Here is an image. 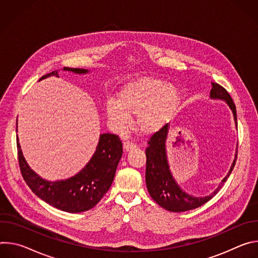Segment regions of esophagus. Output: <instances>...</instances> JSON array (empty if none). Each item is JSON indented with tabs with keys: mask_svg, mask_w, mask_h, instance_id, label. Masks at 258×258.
<instances>
[{
	"mask_svg": "<svg viewBox=\"0 0 258 258\" xmlns=\"http://www.w3.org/2000/svg\"><path fill=\"white\" fill-rule=\"evenodd\" d=\"M136 148H137V145L134 144V143H132V142H130V141L123 143V149H124V151H126V152L132 151V150H134V149H136Z\"/></svg>",
	"mask_w": 258,
	"mask_h": 258,
	"instance_id": "34e87169",
	"label": "esophagus"
}]
</instances>
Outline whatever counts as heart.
<instances>
[{
  "label": "heart",
  "instance_id": "heart-1",
  "mask_svg": "<svg viewBox=\"0 0 258 258\" xmlns=\"http://www.w3.org/2000/svg\"><path fill=\"white\" fill-rule=\"evenodd\" d=\"M180 105L176 87L160 79L144 77L123 85L116 101L109 100L105 113L117 132L128 128L136 116L138 130L144 135H154L167 125Z\"/></svg>",
  "mask_w": 258,
  "mask_h": 258
}]
</instances>
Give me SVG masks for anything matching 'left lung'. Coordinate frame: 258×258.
Here are the masks:
<instances>
[{"mask_svg":"<svg viewBox=\"0 0 258 258\" xmlns=\"http://www.w3.org/2000/svg\"><path fill=\"white\" fill-rule=\"evenodd\" d=\"M210 99L222 100L231 109L237 127V111L236 106L229 95V93L217 84L211 83ZM169 125H165L160 132L154 134L148 142L149 147L146 149V185L152 199L162 208L171 212H182L200 207L208 202L223 187L225 181L230 176L234 169L237 160V150L235 158L231 165L228 174L223 178L218 187L209 195L196 197L183 191L176 180L174 179L169 168L167 153H166V140L168 136Z\"/></svg>","mask_w":258,"mask_h":258,"instance_id":"8db88e82","label":"left lung"}]
</instances>
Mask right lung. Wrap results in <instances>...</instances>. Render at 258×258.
I'll return each instance as SVG.
<instances>
[{
    "instance_id": "right-lung-1",
    "label": "right lung",
    "mask_w": 258,
    "mask_h": 258,
    "mask_svg": "<svg viewBox=\"0 0 258 258\" xmlns=\"http://www.w3.org/2000/svg\"><path fill=\"white\" fill-rule=\"evenodd\" d=\"M64 71L87 75L88 69L64 67ZM59 78L58 70L44 76ZM17 133V126H16ZM18 160L22 176L31 191L51 206L62 211L77 213L93 208L112 185L115 171L122 156V143L118 136L101 134L95 153L85 167L66 179L48 180L33 171L26 162L17 136Z\"/></svg>"
}]
</instances>
